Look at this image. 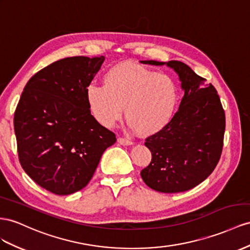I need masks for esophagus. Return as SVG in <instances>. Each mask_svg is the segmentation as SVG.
<instances>
[{"label":"esophagus","instance_id":"obj_1","mask_svg":"<svg viewBox=\"0 0 250 250\" xmlns=\"http://www.w3.org/2000/svg\"><path fill=\"white\" fill-rule=\"evenodd\" d=\"M118 143L121 145H131L132 142L130 140H127L124 138H118Z\"/></svg>","mask_w":250,"mask_h":250}]
</instances>
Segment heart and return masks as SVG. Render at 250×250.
<instances>
[{
  "label": "heart",
  "mask_w": 250,
  "mask_h": 250,
  "mask_svg": "<svg viewBox=\"0 0 250 250\" xmlns=\"http://www.w3.org/2000/svg\"><path fill=\"white\" fill-rule=\"evenodd\" d=\"M87 102L94 118L111 127L125 117L142 137L161 131L170 122L179 102L174 80L132 62L111 66L103 76V86H89Z\"/></svg>",
  "instance_id": "obj_1"
}]
</instances>
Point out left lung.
<instances>
[{"label": "left lung", "mask_w": 250, "mask_h": 250, "mask_svg": "<svg viewBox=\"0 0 250 250\" xmlns=\"http://www.w3.org/2000/svg\"><path fill=\"white\" fill-rule=\"evenodd\" d=\"M166 64L178 73L184 97L168 125L146 139L151 162L141 171L145 184L159 192L189 190L202 183L217 166L223 149L225 112L213 85L180 61Z\"/></svg>", "instance_id": "left-lung-1"}]
</instances>
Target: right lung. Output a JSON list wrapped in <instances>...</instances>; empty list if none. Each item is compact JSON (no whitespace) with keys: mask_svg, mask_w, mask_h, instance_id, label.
I'll list each match as a JSON object with an SVG mask.
<instances>
[{"mask_svg":"<svg viewBox=\"0 0 250 250\" xmlns=\"http://www.w3.org/2000/svg\"><path fill=\"white\" fill-rule=\"evenodd\" d=\"M105 58L59 60L31 77L15 111L18 156L24 171L55 194L89 183L116 134L90 113L86 90Z\"/></svg>","mask_w":250,"mask_h":250,"instance_id":"right-lung-1","label":"right lung"}]
</instances>
